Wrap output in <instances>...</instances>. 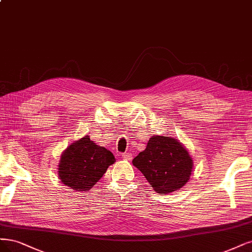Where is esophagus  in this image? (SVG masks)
Wrapping results in <instances>:
<instances>
[{"label": "esophagus", "instance_id": "34e87169", "mask_svg": "<svg viewBox=\"0 0 252 252\" xmlns=\"http://www.w3.org/2000/svg\"><path fill=\"white\" fill-rule=\"evenodd\" d=\"M122 158L126 160H131L132 159V154L131 153H123Z\"/></svg>", "mask_w": 252, "mask_h": 252}]
</instances>
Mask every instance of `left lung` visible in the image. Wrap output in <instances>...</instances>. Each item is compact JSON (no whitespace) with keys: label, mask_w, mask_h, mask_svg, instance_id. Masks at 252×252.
<instances>
[{"label":"left lung","mask_w":252,"mask_h":252,"mask_svg":"<svg viewBox=\"0 0 252 252\" xmlns=\"http://www.w3.org/2000/svg\"><path fill=\"white\" fill-rule=\"evenodd\" d=\"M158 194H169L184 187L190 177L193 159L176 138L155 135L146 149L132 160Z\"/></svg>","instance_id":"1"}]
</instances>
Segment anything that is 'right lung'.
I'll use <instances>...</instances> for the list:
<instances>
[{
  "mask_svg": "<svg viewBox=\"0 0 252 252\" xmlns=\"http://www.w3.org/2000/svg\"><path fill=\"white\" fill-rule=\"evenodd\" d=\"M115 161L114 154L86 135L63 152L58 176L63 185L81 192L96 185Z\"/></svg>",
  "mask_w": 252,
  "mask_h": 252,
  "instance_id": "1",
  "label": "right lung"
}]
</instances>
